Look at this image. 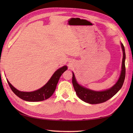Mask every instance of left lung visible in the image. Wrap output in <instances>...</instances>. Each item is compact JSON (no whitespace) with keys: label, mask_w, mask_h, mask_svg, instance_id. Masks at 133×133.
Segmentation results:
<instances>
[{"label":"left lung","mask_w":133,"mask_h":133,"mask_svg":"<svg viewBox=\"0 0 133 133\" xmlns=\"http://www.w3.org/2000/svg\"><path fill=\"white\" fill-rule=\"evenodd\" d=\"M123 51V59L122 62L121 72L119 79L114 86L110 89L103 91H94L83 86L80 85L76 79L74 72H72V82L76 94L82 101L90 104H98L104 102L115 95L122 87L125 78L126 54L123 44L121 43Z\"/></svg>","instance_id":"left-lung-1"}]
</instances>
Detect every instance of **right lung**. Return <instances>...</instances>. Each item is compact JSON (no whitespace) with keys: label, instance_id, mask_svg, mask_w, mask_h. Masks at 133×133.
<instances>
[{"label":"right lung","instance_id":"right-lung-1","mask_svg":"<svg viewBox=\"0 0 133 133\" xmlns=\"http://www.w3.org/2000/svg\"><path fill=\"white\" fill-rule=\"evenodd\" d=\"M67 66H64L58 69L54 73L52 77L47 82L46 84L39 89L31 92L21 91L15 88L10 82L7 81L10 88L15 93L16 95L21 98L22 99L29 102H39L46 100L52 96L56 89V85L59 81V78L63 73L67 70Z\"/></svg>","mask_w":133,"mask_h":133}]
</instances>
